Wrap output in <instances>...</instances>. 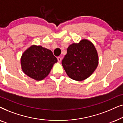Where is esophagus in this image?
Masks as SVG:
<instances>
[{
  "label": "esophagus",
  "mask_w": 123,
  "mask_h": 123,
  "mask_svg": "<svg viewBox=\"0 0 123 123\" xmlns=\"http://www.w3.org/2000/svg\"><path fill=\"white\" fill-rule=\"evenodd\" d=\"M57 59H58V62H61V61H62V58H60V57H58V58H57Z\"/></svg>",
  "instance_id": "1"
}]
</instances>
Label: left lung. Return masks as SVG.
<instances>
[{"label": "left lung", "mask_w": 123, "mask_h": 123, "mask_svg": "<svg viewBox=\"0 0 123 123\" xmlns=\"http://www.w3.org/2000/svg\"><path fill=\"white\" fill-rule=\"evenodd\" d=\"M62 63L69 78L82 81L91 75L97 68L98 53L93 43L84 38L69 46Z\"/></svg>", "instance_id": "obj_1"}]
</instances>
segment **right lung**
Segmentation results:
<instances>
[{
  "mask_svg": "<svg viewBox=\"0 0 123 123\" xmlns=\"http://www.w3.org/2000/svg\"><path fill=\"white\" fill-rule=\"evenodd\" d=\"M57 62L51 50L40 45H31L23 52L21 58L22 71L37 81L43 80L49 74Z\"/></svg>",
  "mask_w": 123,
  "mask_h": 123,
  "instance_id": "add662e5",
  "label": "right lung"
}]
</instances>
